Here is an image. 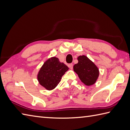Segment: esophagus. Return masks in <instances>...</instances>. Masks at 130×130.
Segmentation results:
<instances>
[{
    "label": "esophagus",
    "instance_id": "obj_1",
    "mask_svg": "<svg viewBox=\"0 0 130 130\" xmlns=\"http://www.w3.org/2000/svg\"><path fill=\"white\" fill-rule=\"evenodd\" d=\"M68 66H69V68H70V69H73V64H69V65H68Z\"/></svg>",
    "mask_w": 130,
    "mask_h": 130
}]
</instances>
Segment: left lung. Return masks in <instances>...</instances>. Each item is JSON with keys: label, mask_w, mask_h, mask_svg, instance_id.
I'll list each match as a JSON object with an SVG mask.
<instances>
[{"label": "left lung", "mask_w": 130, "mask_h": 130, "mask_svg": "<svg viewBox=\"0 0 130 130\" xmlns=\"http://www.w3.org/2000/svg\"><path fill=\"white\" fill-rule=\"evenodd\" d=\"M77 60V64L74 66V71L85 85L89 86L93 85L99 76L98 66L85 55L79 56Z\"/></svg>", "instance_id": "8db88e82"}]
</instances>
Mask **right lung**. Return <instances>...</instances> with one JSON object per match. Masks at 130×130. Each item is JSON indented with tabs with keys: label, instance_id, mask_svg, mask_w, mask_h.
I'll use <instances>...</instances> for the list:
<instances>
[{
	"label": "right lung",
	"instance_id": "right-lung-1",
	"mask_svg": "<svg viewBox=\"0 0 130 130\" xmlns=\"http://www.w3.org/2000/svg\"><path fill=\"white\" fill-rule=\"evenodd\" d=\"M69 68L61 62L56 57L48 59L39 71L37 79L39 83L47 90L54 89L61 81L62 76Z\"/></svg>",
	"mask_w": 130,
	"mask_h": 130
}]
</instances>
